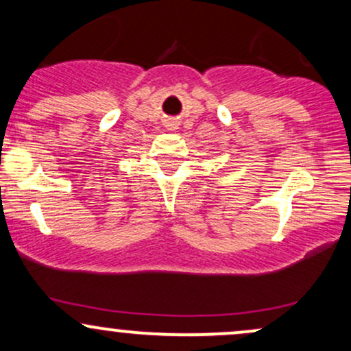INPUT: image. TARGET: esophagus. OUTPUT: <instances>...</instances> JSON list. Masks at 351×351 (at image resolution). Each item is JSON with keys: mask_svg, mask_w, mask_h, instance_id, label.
<instances>
[{"mask_svg": "<svg viewBox=\"0 0 351 351\" xmlns=\"http://www.w3.org/2000/svg\"><path fill=\"white\" fill-rule=\"evenodd\" d=\"M178 120L176 119H170V120H167V127L170 128V130H175V128H178Z\"/></svg>", "mask_w": 351, "mask_h": 351, "instance_id": "esophagus-1", "label": "esophagus"}]
</instances>
